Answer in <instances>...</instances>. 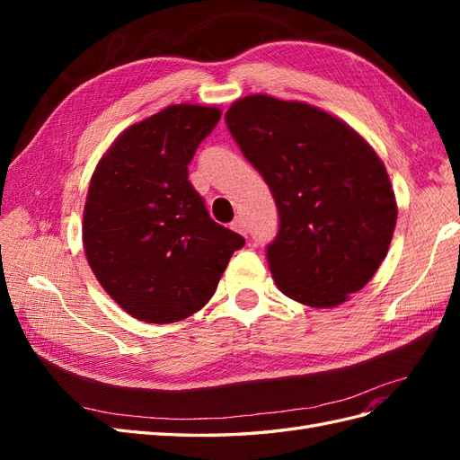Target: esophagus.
I'll use <instances>...</instances> for the list:
<instances>
[{
    "label": "esophagus",
    "mask_w": 460,
    "mask_h": 460,
    "mask_svg": "<svg viewBox=\"0 0 460 460\" xmlns=\"http://www.w3.org/2000/svg\"><path fill=\"white\" fill-rule=\"evenodd\" d=\"M230 228H232L234 232H240L242 235H247V226H245V220H243L242 217H235V218L232 220Z\"/></svg>",
    "instance_id": "1"
}]
</instances>
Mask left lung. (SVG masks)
Here are the masks:
<instances>
[{
	"label": "left lung",
	"mask_w": 460,
	"mask_h": 460,
	"mask_svg": "<svg viewBox=\"0 0 460 460\" xmlns=\"http://www.w3.org/2000/svg\"><path fill=\"white\" fill-rule=\"evenodd\" d=\"M225 117L278 207L267 247L276 286L309 307H338L370 282L394 238L397 203L378 153L303 102L245 95Z\"/></svg>",
	"instance_id": "1"
}]
</instances>
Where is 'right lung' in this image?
<instances>
[{"instance_id":"right-lung-1","label":"right lung","mask_w":460,"mask_h":460,"mask_svg":"<svg viewBox=\"0 0 460 460\" xmlns=\"http://www.w3.org/2000/svg\"><path fill=\"white\" fill-rule=\"evenodd\" d=\"M218 107L169 105L132 124L90 180L82 242L97 282L120 309L149 324L188 318L213 297L245 240L208 217L188 180Z\"/></svg>"}]
</instances>
